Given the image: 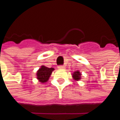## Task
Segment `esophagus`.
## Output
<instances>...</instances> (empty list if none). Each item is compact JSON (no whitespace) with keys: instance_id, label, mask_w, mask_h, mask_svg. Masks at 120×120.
Instances as JSON below:
<instances>
[{"instance_id":"1","label":"esophagus","mask_w":120,"mask_h":120,"mask_svg":"<svg viewBox=\"0 0 120 120\" xmlns=\"http://www.w3.org/2000/svg\"><path fill=\"white\" fill-rule=\"evenodd\" d=\"M58 68L59 69H65V66H63V65H59V66H58Z\"/></svg>"}]
</instances>
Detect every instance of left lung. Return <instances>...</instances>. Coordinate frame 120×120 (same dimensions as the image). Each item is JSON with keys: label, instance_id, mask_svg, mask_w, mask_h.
Instances as JSON below:
<instances>
[{"label": "left lung", "instance_id": "left-lung-1", "mask_svg": "<svg viewBox=\"0 0 120 120\" xmlns=\"http://www.w3.org/2000/svg\"><path fill=\"white\" fill-rule=\"evenodd\" d=\"M72 78H73V79L75 81H79L81 80V73L79 71H74L72 74Z\"/></svg>", "mask_w": 120, "mask_h": 120}]
</instances>
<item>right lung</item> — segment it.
Segmentation results:
<instances>
[{
    "instance_id": "1",
    "label": "right lung",
    "mask_w": 120,
    "mask_h": 120,
    "mask_svg": "<svg viewBox=\"0 0 120 120\" xmlns=\"http://www.w3.org/2000/svg\"><path fill=\"white\" fill-rule=\"evenodd\" d=\"M54 70L55 69L53 68H49L45 65H42L36 72V78L41 83L47 82Z\"/></svg>"
}]
</instances>
